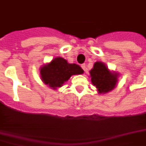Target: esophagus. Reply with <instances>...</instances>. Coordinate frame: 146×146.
<instances>
[{
  "label": "esophagus",
  "instance_id": "34e87169",
  "mask_svg": "<svg viewBox=\"0 0 146 146\" xmlns=\"http://www.w3.org/2000/svg\"><path fill=\"white\" fill-rule=\"evenodd\" d=\"M81 67H82V68H83V70H84V72H87V67H86V65L85 63L82 64Z\"/></svg>",
  "mask_w": 146,
  "mask_h": 146
}]
</instances>
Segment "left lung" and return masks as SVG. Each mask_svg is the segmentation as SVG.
Returning a JSON list of instances; mask_svg holds the SVG:
<instances>
[{"label":"left lung","instance_id":"left-lung-1","mask_svg":"<svg viewBox=\"0 0 146 146\" xmlns=\"http://www.w3.org/2000/svg\"><path fill=\"white\" fill-rule=\"evenodd\" d=\"M89 73L91 82L96 86L99 94H106L117 86L119 74L118 72H111L103 62L98 61L94 63Z\"/></svg>","mask_w":146,"mask_h":146}]
</instances>
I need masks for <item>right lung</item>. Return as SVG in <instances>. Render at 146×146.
I'll list each match as a JSON object with an SVG mask.
<instances>
[{
  "mask_svg": "<svg viewBox=\"0 0 146 146\" xmlns=\"http://www.w3.org/2000/svg\"><path fill=\"white\" fill-rule=\"evenodd\" d=\"M41 80L44 84L56 90L74 74H81L84 71L75 63H68L64 58L58 57L40 68Z\"/></svg>",
  "mask_w": 146,
  "mask_h": 146,
  "instance_id": "1",
  "label": "right lung"
}]
</instances>
